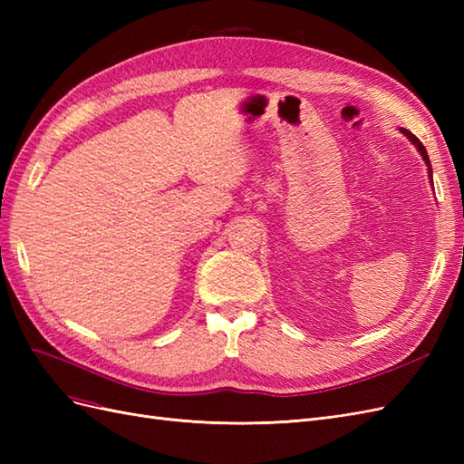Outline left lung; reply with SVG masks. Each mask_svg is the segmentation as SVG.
Segmentation results:
<instances>
[{"mask_svg":"<svg viewBox=\"0 0 464 464\" xmlns=\"http://www.w3.org/2000/svg\"><path fill=\"white\" fill-rule=\"evenodd\" d=\"M406 139H409V141L416 147V150L422 154V159H424V162H426V166H428V176H430V181H431V164H430V159H428V152H426V149H424V145L420 143V139L416 137V135H412L409 130H404V128H401L399 130ZM431 186H433V181H431Z\"/></svg>","mask_w":464,"mask_h":464,"instance_id":"left-lung-1","label":"left lung"}]
</instances>
